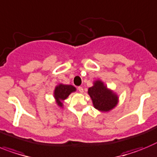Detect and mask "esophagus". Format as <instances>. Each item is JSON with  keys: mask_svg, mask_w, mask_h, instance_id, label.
<instances>
[{"mask_svg": "<svg viewBox=\"0 0 157 157\" xmlns=\"http://www.w3.org/2000/svg\"><path fill=\"white\" fill-rule=\"evenodd\" d=\"M78 91L80 92V93L84 92V89H83L82 87H78Z\"/></svg>", "mask_w": 157, "mask_h": 157, "instance_id": "obj_1", "label": "esophagus"}]
</instances>
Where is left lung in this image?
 <instances>
[{"mask_svg":"<svg viewBox=\"0 0 157 157\" xmlns=\"http://www.w3.org/2000/svg\"><path fill=\"white\" fill-rule=\"evenodd\" d=\"M88 93L92 99L94 107L102 112L111 111L118 103V95L109 89L100 80L94 81L93 86L88 88Z\"/></svg>","mask_w":157,"mask_h":157,"instance_id":"1","label":"left lung"}]
</instances>
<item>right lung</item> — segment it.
<instances>
[{
    "label": "right lung",
    "mask_w": 157,
    "mask_h": 157,
    "mask_svg": "<svg viewBox=\"0 0 157 157\" xmlns=\"http://www.w3.org/2000/svg\"><path fill=\"white\" fill-rule=\"evenodd\" d=\"M76 88L70 84H59L55 87L54 91V97L57 104L59 107H63V102L68 98L72 92H76Z\"/></svg>",
    "instance_id": "1"
}]
</instances>
